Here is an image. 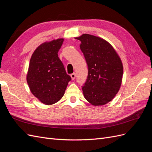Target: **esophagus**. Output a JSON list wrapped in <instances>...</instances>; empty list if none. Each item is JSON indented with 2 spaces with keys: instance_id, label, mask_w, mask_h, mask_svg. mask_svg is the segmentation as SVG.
<instances>
[{
  "instance_id": "34e87169",
  "label": "esophagus",
  "mask_w": 152,
  "mask_h": 152,
  "mask_svg": "<svg viewBox=\"0 0 152 152\" xmlns=\"http://www.w3.org/2000/svg\"><path fill=\"white\" fill-rule=\"evenodd\" d=\"M70 76H71L72 79V80H74V79H75V76H76V74H75V73H72V74L70 75Z\"/></svg>"
}]
</instances>
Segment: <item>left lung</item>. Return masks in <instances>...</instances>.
<instances>
[{"label":"left lung","instance_id":"1","mask_svg":"<svg viewBox=\"0 0 152 152\" xmlns=\"http://www.w3.org/2000/svg\"><path fill=\"white\" fill-rule=\"evenodd\" d=\"M80 48L88 68V75L82 86L85 98L94 106L110 102L120 89L123 66L115 50L108 42L98 37L83 34Z\"/></svg>","mask_w":152,"mask_h":152}]
</instances>
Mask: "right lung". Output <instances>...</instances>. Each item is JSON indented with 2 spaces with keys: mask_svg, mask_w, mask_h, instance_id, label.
Listing matches in <instances>:
<instances>
[{
  "mask_svg": "<svg viewBox=\"0 0 152 152\" xmlns=\"http://www.w3.org/2000/svg\"><path fill=\"white\" fill-rule=\"evenodd\" d=\"M63 40L59 39L42 44L30 59L27 83L32 94L45 104L61 99L72 79L58 54Z\"/></svg>",
  "mask_w": 152,
  "mask_h": 152,
  "instance_id": "1",
  "label": "right lung"
}]
</instances>
